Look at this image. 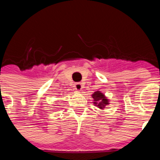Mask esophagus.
<instances>
[{
    "label": "esophagus",
    "instance_id": "obj_1",
    "mask_svg": "<svg viewBox=\"0 0 160 160\" xmlns=\"http://www.w3.org/2000/svg\"><path fill=\"white\" fill-rule=\"evenodd\" d=\"M74 87H75L76 90H78V91H80V90L82 89V84L80 82L75 83V86H74Z\"/></svg>",
    "mask_w": 160,
    "mask_h": 160
}]
</instances>
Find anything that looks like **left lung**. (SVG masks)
I'll return each mask as SVG.
<instances>
[{
	"label": "left lung",
	"mask_w": 160,
	"mask_h": 160,
	"mask_svg": "<svg viewBox=\"0 0 160 160\" xmlns=\"http://www.w3.org/2000/svg\"><path fill=\"white\" fill-rule=\"evenodd\" d=\"M92 98H94V101H96L94 103L97 104L98 107H99V108H104V107H106V105L108 104V100H107L105 98V96L103 95V94H102L101 92H99V91L94 92V94H93ZM97 101H98L99 102H97Z\"/></svg>",
	"instance_id": "1"
}]
</instances>
